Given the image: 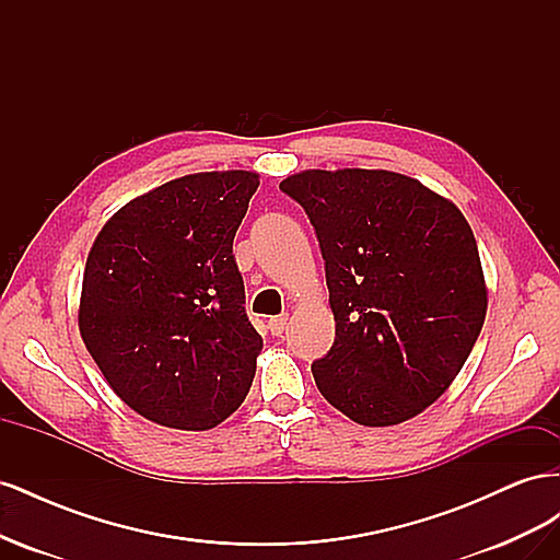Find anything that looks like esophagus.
<instances>
[{
  "mask_svg": "<svg viewBox=\"0 0 560 560\" xmlns=\"http://www.w3.org/2000/svg\"><path fill=\"white\" fill-rule=\"evenodd\" d=\"M287 319H290L287 315L270 317V319H268V329H270V334H273V336H280V334L287 329Z\"/></svg>",
  "mask_w": 560,
  "mask_h": 560,
  "instance_id": "1",
  "label": "esophagus"
}]
</instances>
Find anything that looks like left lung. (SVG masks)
<instances>
[{
    "label": "left lung",
    "mask_w": 560,
    "mask_h": 560,
    "mask_svg": "<svg viewBox=\"0 0 560 560\" xmlns=\"http://www.w3.org/2000/svg\"><path fill=\"white\" fill-rule=\"evenodd\" d=\"M280 189L319 241L336 338L313 362L331 406L366 428L425 411L460 374L488 292L463 212L389 171H303Z\"/></svg>",
    "instance_id": "1"
}]
</instances>
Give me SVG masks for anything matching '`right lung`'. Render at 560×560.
I'll return each instance as SVG.
<instances>
[{"instance_id":"1","label":"right lung","mask_w":560,"mask_h":560,"mask_svg":"<svg viewBox=\"0 0 560 560\" xmlns=\"http://www.w3.org/2000/svg\"><path fill=\"white\" fill-rule=\"evenodd\" d=\"M247 171L196 173L126 202L83 270L79 331L114 393L175 430H210L247 397L261 336L233 238L257 191Z\"/></svg>"}]
</instances>
